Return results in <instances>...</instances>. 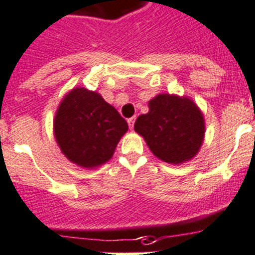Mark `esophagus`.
<instances>
[{"instance_id": "34e87169", "label": "esophagus", "mask_w": 255, "mask_h": 255, "mask_svg": "<svg viewBox=\"0 0 255 255\" xmlns=\"http://www.w3.org/2000/svg\"><path fill=\"white\" fill-rule=\"evenodd\" d=\"M134 121H136V118H134V117H132V118L128 119V126H129L130 129H132L133 126H134Z\"/></svg>"}]
</instances>
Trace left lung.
<instances>
[{
  "label": "left lung",
  "instance_id": "obj_1",
  "mask_svg": "<svg viewBox=\"0 0 255 255\" xmlns=\"http://www.w3.org/2000/svg\"><path fill=\"white\" fill-rule=\"evenodd\" d=\"M134 130L151 152L164 162L180 165L198 153L205 139V117L188 96L159 94L148 102V113L136 119Z\"/></svg>",
  "mask_w": 255,
  "mask_h": 255
}]
</instances>
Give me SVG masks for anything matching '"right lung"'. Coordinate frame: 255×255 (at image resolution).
<instances>
[{
    "label": "right lung",
    "mask_w": 255,
    "mask_h": 255,
    "mask_svg": "<svg viewBox=\"0 0 255 255\" xmlns=\"http://www.w3.org/2000/svg\"><path fill=\"white\" fill-rule=\"evenodd\" d=\"M128 125L99 93L75 88L61 100L53 119V133L62 153L85 169H95L112 159Z\"/></svg>",
    "instance_id": "1"
}]
</instances>
